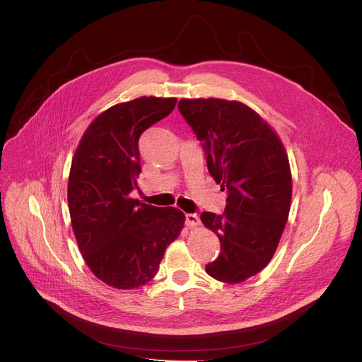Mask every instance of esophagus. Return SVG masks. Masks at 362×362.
<instances>
[{"instance_id":"1","label":"esophagus","mask_w":362,"mask_h":362,"mask_svg":"<svg viewBox=\"0 0 362 362\" xmlns=\"http://www.w3.org/2000/svg\"><path fill=\"white\" fill-rule=\"evenodd\" d=\"M185 224L188 227H198L201 224V218L197 213H188L185 214Z\"/></svg>"}]
</instances>
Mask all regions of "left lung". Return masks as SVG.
Wrapping results in <instances>:
<instances>
[{"instance_id": "8db88e82", "label": "left lung", "mask_w": 362, "mask_h": 362, "mask_svg": "<svg viewBox=\"0 0 362 362\" xmlns=\"http://www.w3.org/2000/svg\"><path fill=\"white\" fill-rule=\"evenodd\" d=\"M178 108L204 142L209 173L228 192L223 214H201L221 245L206 273L241 283L267 266L284 231L293 194L288 156L269 122L247 104L181 99Z\"/></svg>"}]
</instances>
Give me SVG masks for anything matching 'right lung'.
<instances>
[{
    "instance_id": "obj_1",
    "label": "right lung",
    "mask_w": 362,
    "mask_h": 362,
    "mask_svg": "<svg viewBox=\"0 0 362 362\" xmlns=\"http://www.w3.org/2000/svg\"><path fill=\"white\" fill-rule=\"evenodd\" d=\"M175 98H138L99 114L72 158L68 207L79 251L93 274L118 290L138 288L158 270L185 214L129 197L142 173L138 142L167 117Z\"/></svg>"
}]
</instances>
